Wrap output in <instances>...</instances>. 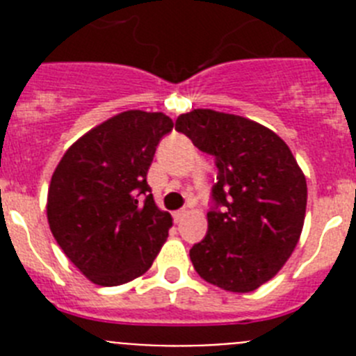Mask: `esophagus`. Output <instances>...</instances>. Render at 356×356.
<instances>
[{
	"instance_id": "34e87169",
	"label": "esophagus",
	"mask_w": 356,
	"mask_h": 356,
	"mask_svg": "<svg viewBox=\"0 0 356 356\" xmlns=\"http://www.w3.org/2000/svg\"><path fill=\"white\" fill-rule=\"evenodd\" d=\"M172 216H175V221H176V222H180L181 219H184V217L187 216V209H180V210H176V212L172 213Z\"/></svg>"
}]
</instances>
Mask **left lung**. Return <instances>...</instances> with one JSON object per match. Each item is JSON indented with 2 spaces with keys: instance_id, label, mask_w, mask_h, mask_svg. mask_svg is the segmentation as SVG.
I'll use <instances>...</instances> for the list:
<instances>
[{
  "instance_id": "left-lung-1",
  "label": "left lung",
  "mask_w": 356,
  "mask_h": 356,
  "mask_svg": "<svg viewBox=\"0 0 356 356\" xmlns=\"http://www.w3.org/2000/svg\"><path fill=\"white\" fill-rule=\"evenodd\" d=\"M176 130L216 156L209 232L191 260L201 278L229 292H251L276 276L300 241L307 180L278 135L251 119L196 108Z\"/></svg>"
}]
</instances>
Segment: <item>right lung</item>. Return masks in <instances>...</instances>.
Masks as SVG:
<instances>
[{"mask_svg": "<svg viewBox=\"0 0 356 356\" xmlns=\"http://www.w3.org/2000/svg\"><path fill=\"white\" fill-rule=\"evenodd\" d=\"M172 127L162 112L127 110L81 135L56 165L49 229L92 284L115 287L143 276L168 238L172 217L155 205L146 176Z\"/></svg>", "mask_w": 356, "mask_h": 356, "instance_id": "1", "label": "right lung"}]
</instances>
